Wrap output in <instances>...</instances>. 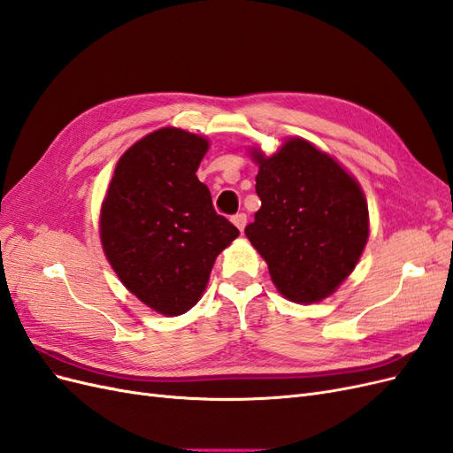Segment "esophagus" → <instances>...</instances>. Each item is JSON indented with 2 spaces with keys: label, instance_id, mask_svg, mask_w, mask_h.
I'll return each mask as SVG.
<instances>
[{
  "label": "esophagus",
  "instance_id": "34e87169",
  "mask_svg": "<svg viewBox=\"0 0 453 453\" xmlns=\"http://www.w3.org/2000/svg\"><path fill=\"white\" fill-rule=\"evenodd\" d=\"M232 223H234L243 232L245 225H248V215H245V213H236L234 217H232Z\"/></svg>",
  "mask_w": 453,
  "mask_h": 453
}]
</instances>
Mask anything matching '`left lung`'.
Returning <instances> with one entry per match:
<instances>
[{
	"label": "left lung",
	"mask_w": 453,
	"mask_h": 453,
	"mask_svg": "<svg viewBox=\"0 0 453 453\" xmlns=\"http://www.w3.org/2000/svg\"><path fill=\"white\" fill-rule=\"evenodd\" d=\"M260 210L245 236L266 260L278 291L319 303L353 272L368 240V205L359 183L303 138L276 155L253 153Z\"/></svg>",
	"instance_id": "left-lung-1"
}]
</instances>
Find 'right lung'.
Masks as SVG:
<instances>
[{"instance_id": "1", "label": "right lung", "mask_w": 453, "mask_h": 453, "mask_svg": "<svg viewBox=\"0 0 453 453\" xmlns=\"http://www.w3.org/2000/svg\"><path fill=\"white\" fill-rule=\"evenodd\" d=\"M210 142L160 128L120 157L100 213V238L119 280L164 315L193 308L217 255L240 230L213 210L196 170Z\"/></svg>"}]
</instances>
